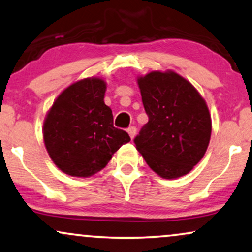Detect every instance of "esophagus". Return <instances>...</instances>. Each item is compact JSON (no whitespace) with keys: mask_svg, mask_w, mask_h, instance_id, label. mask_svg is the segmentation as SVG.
Segmentation results:
<instances>
[{"mask_svg":"<svg viewBox=\"0 0 252 252\" xmlns=\"http://www.w3.org/2000/svg\"><path fill=\"white\" fill-rule=\"evenodd\" d=\"M127 133L129 134V136H130V139H134V136H135V134H136V127H134V126H132V127H129L128 129H127Z\"/></svg>","mask_w":252,"mask_h":252,"instance_id":"1","label":"esophagus"}]
</instances>
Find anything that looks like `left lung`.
I'll use <instances>...</instances> for the list:
<instances>
[{"mask_svg": "<svg viewBox=\"0 0 252 252\" xmlns=\"http://www.w3.org/2000/svg\"><path fill=\"white\" fill-rule=\"evenodd\" d=\"M148 123L135 147L159 177L188 175L210 145L212 119L205 99L174 70H154L136 78Z\"/></svg>", "mask_w": 252, "mask_h": 252, "instance_id": "left-lung-1", "label": "left lung"}]
</instances>
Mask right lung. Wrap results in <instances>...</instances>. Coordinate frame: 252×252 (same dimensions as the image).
Segmentation results:
<instances>
[{"instance_id":"add662e5","label":"right lung","mask_w":252,"mask_h":252,"mask_svg":"<svg viewBox=\"0 0 252 252\" xmlns=\"http://www.w3.org/2000/svg\"><path fill=\"white\" fill-rule=\"evenodd\" d=\"M106 82L87 77L63 89L48 110L42 138L50 158L62 172L87 178L100 171L120 147L130 141L113 126L104 103Z\"/></svg>"}]
</instances>
